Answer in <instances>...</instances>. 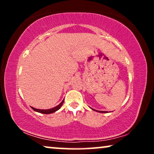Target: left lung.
<instances>
[{
	"label": "left lung",
	"mask_w": 154,
	"mask_h": 154,
	"mask_svg": "<svg viewBox=\"0 0 154 154\" xmlns=\"http://www.w3.org/2000/svg\"><path fill=\"white\" fill-rule=\"evenodd\" d=\"M94 111H98V112H100V113H106V111H97V110H94V109H93Z\"/></svg>",
	"instance_id": "left-lung-1"
}]
</instances>
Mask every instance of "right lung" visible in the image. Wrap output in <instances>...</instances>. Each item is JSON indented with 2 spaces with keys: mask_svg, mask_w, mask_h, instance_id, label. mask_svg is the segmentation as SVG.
Instances as JSON below:
<instances>
[{
  "mask_svg": "<svg viewBox=\"0 0 154 154\" xmlns=\"http://www.w3.org/2000/svg\"><path fill=\"white\" fill-rule=\"evenodd\" d=\"M64 100H63L62 102H61L60 104L57 105V106H55V107H54V108H52V109H38L33 108V107H31V108H32L33 110L36 111V112L44 113V114H50V113H54L57 110H59V109L61 108V106H62L63 103H64Z\"/></svg>",
  "mask_w": 154,
  "mask_h": 154,
  "instance_id": "right-lung-1",
  "label": "right lung"
}]
</instances>
